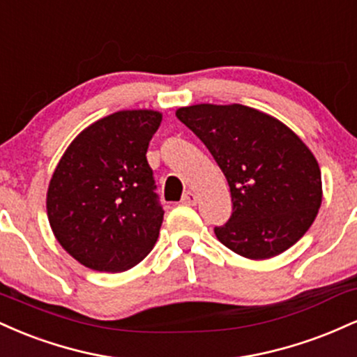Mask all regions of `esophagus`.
Returning a JSON list of instances; mask_svg holds the SVG:
<instances>
[{"label": "esophagus", "instance_id": "esophagus-1", "mask_svg": "<svg viewBox=\"0 0 357 357\" xmlns=\"http://www.w3.org/2000/svg\"><path fill=\"white\" fill-rule=\"evenodd\" d=\"M181 203H183V204H196V203H198V196H196V192L186 191V192H184V195H183Z\"/></svg>", "mask_w": 357, "mask_h": 357}]
</instances>
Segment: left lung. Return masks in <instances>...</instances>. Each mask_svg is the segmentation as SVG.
<instances>
[{
    "label": "left lung",
    "instance_id": "left-lung-1",
    "mask_svg": "<svg viewBox=\"0 0 357 357\" xmlns=\"http://www.w3.org/2000/svg\"><path fill=\"white\" fill-rule=\"evenodd\" d=\"M176 117L202 139L230 186L231 215L215 227L225 247L264 260L304 236L321 208V169L289 127L240 104L191 105Z\"/></svg>",
    "mask_w": 357,
    "mask_h": 357
}]
</instances>
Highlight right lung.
I'll return each mask as SVG.
<instances>
[{"label": "right lung", "instance_id": "right-lung-1", "mask_svg": "<svg viewBox=\"0 0 357 357\" xmlns=\"http://www.w3.org/2000/svg\"><path fill=\"white\" fill-rule=\"evenodd\" d=\"M161 119L121 110L87 127L61 155L48 186V221L85 267L124 272L158 241L165 210L146 153Z\"/></svg>", "mask_w": 357, "mask_h": 357}]
</instances>
